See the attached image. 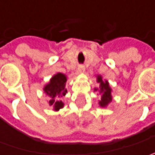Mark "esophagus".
Returning <instances> with one entry per match:
<instances>
[{"instance_id": "esophagus-1", "label": "esophagus", "mask_w": 155, "mask_h": 155, "mask_svg": "<svg viewBox=\"0 0 155 155\" xmlns=\"http://www.w3.org/2000/svg\"><path fill=\"white\" fill-rule=\"evenodd\" d=\"M84 71H85V68L84 65H79L78 67V73H83V72H84Z\"/></svg>"}]
</instances>
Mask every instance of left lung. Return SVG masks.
<instances>
[{"mask_svg": "<svg viewBox=\"0 0 155 155\" xmlns=\"http://www.w3.org/2000/svg\"><path fill=\"white\" fill-rule=\"evenodd\" d=\"M97 82L99 84V88H95L94 91H99V93L102 95L101 100L99 101V106L102 108H105L112 101V95H111L112 90L109 84V82L107 80H104L102 76L98 75L97 77Z\"/></svg>", "mask_w": 155, "mask_h": 155, "instance_id": "8db88e82", "label": "left lung"}]
</instances>
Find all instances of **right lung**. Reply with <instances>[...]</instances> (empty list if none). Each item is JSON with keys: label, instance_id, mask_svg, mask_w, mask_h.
Listing matches in <instances>:
<instances>
[{"label": "right lung", "instance_id": "add662e5", "mask_svg": "<svg viewBox=\"0 0 155 155\" xmlns=\"http://www.w3.org/2000/svg\"><path fill=\"white\" fill-rule=\"evenodd\" d=\"M66 81L67 78L65 75L58 72L43 88L44 92L50 97L48 104L53 107V110L55 111H58L64 107V103L61 99L67 93V90L65 89Z\"/></svg>", "mask_w": 155, "mask_h": 155}]
</instances>
